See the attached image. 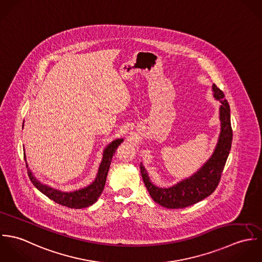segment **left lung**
<instances>
[{"label":"left lung","mask_w":262,"mask_h":262,"mask_svg":"<svg viewBox=\"0 0 262 262\" xmlns=\"http://www.w3.org/2000/svg\"><path fill=\"white\" fill-rule=\"evenodd\" d=\"M214 96L221 102L220 120L221 133L219 141L211 158L192 177L169 188L155 187L150 182L148 174L142 164L140 171L143 182L153 201L167 209H183L209 196L218 187L225 164L231 149L233 130L230 120V106L224 93L213 84Z\"/></svg>","instance_id":"obj_1"}]
</instances>
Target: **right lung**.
I'll return each mask as SVG.
<instances>
[{
    "label": "right lung",
    "instance_id": "right-lung-1",
    "mask_svg": "<svg viewBox=\"0 0 262 262\" xmlns=\"http://www.w3.org/2000/svg\"><path fill=\"white\" fill-rule=\"evenodd\" d=\"M122 141L123 139H117L108 145V147L104 151L103 160L100 164L98 176L95 182L91 186L84 187L82 189H78L73 192H61L59 190L52 189L51 187L44 186L41 183H39L37 180L32 176L29 169L27 170L28 176L30 178V181L34 185V187H37L43 194H45L47 198L54 201L55 203L72 209L86 208L93 205L94 203H96L99 196L101 195V193L103 192V189L106 184L107 174L112 161L113 155L116 149L118 148V146L122 143ZM24 158H25V153H24ZM25 161H26V158H25ZM26 167H28L27 162H26Z\"/></svg>",
    "mask_w": 262,
    "mask_h": 262
}]
</instances>
